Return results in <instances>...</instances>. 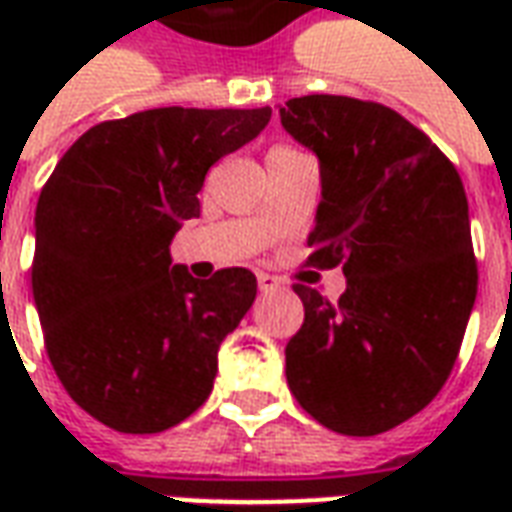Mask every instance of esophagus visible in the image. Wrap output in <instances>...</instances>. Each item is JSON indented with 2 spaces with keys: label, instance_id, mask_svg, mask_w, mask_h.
Masks as SVG:
<instances>
[{
  "label": "esophagus",
  "instance_id": "1",
  "mask_svg": "<svg viewBox=\"0 0 512 512\" xmlns=\"http://www.w3.org/2000/svg\"><path fill=\"white\" fill-rule=\"evenodd\" d=\"M279 285H282V279L279 277H271V274H266V271H260V274H257V288L263 290V293H268V290H277Z\"/></svg>",
  "mask_w": 512,
  "mask_h": 512
}]
</instances>
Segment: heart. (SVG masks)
<instances>
[{"instance_id": "obj_1", "label": "heart", "mask_w": 512, "mask_h": 512, "mask_svg": "<svg viewBox=\"0 0 512 512\" xmlns=\"http://www.w3.org/2000/svg\"><path fill=\"white\" fill-rule=\"evenodd\" d=\"M271 150H288V145H277V147H271Z\"/></svg>"}]
</instances>
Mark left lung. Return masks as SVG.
<instances>
[{
    "instance_id": "obj_1",
    "label": "left lung",
    "mask_w": 512,
    "mask_h": 512,
    "mask_svg": "<svg viewBox=\"0 0 512 512\" xmlns=\"http://www.w3.org/2000/svg\"><path fill=\"white\" fill-rule=\"evenodd\" d=\"M282 126L321 161L310 263L343 266L329 301L296 285L304 323L285 348L301 408L334 433L376 436L439 395L477 296L461 175L406 117L348 95H301Z\"/></svg>"
}]
</instances>
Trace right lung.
I'll return each mask as SVG.
<instances>
[{
    "label": "right lung",
    "instance_id": "obj_1",
    "mask_svg": "<svg viewBox=\"0 0 512 512\" xmlns=\"http://www.w3.org/2000/svg\"><path fill=\"white\" fill-rule=\"evenodd\" d=\"M271 109H147L84 131L35 211L32 296L54 373L120 433H161L208 400L216 354L257 296L249 268L194 279L169 241L208 169Z\"/></svg>",
    "mask_w": 512,
    "mask_h": 512
}]
</instances>
